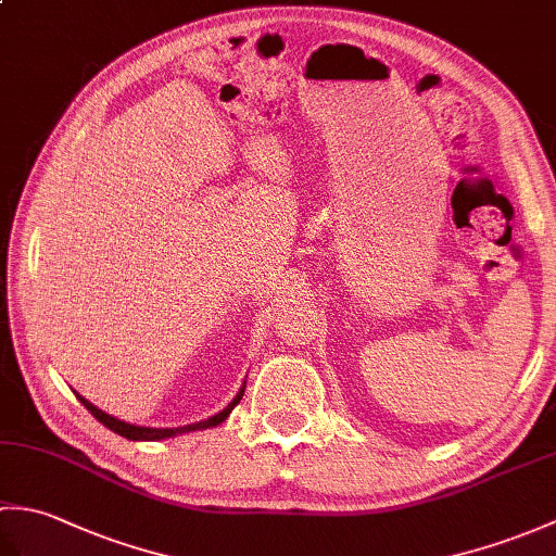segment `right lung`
Returning <instances> with one entry per match:
<instances>
[{
	"mask_svg": "<svg viewBox=\"0 0 556 556\" xmlns=\"http://www.w3.org/2000/svg\"><path fill=\"white\" fill-rule=\"evenodd\" d=\"M243 392H245V382H243V387L239 389V394L233 396V401H231V404H229L227 408H222L219 413H215V416H210L207 420H200V422H193V425H184V428H140V425L124 422V420H119V418L110 416V413L100 410L98 406H92L90 401L83 399L78 392H74V394H76V399L80 401V404L86 406V408L92 413V416H96V418L104 425V428H110L112 432L122 434V437H126V440H134V442H157V440H167V437H176V434H184V432L215 428V425H219V422H224V420L229 418V413L233 410V406L239 404V401L243 399Z\"/></svg>",
	"mask_w": 556,
	"mask_h": 556,
	"instance_id": "1",
	"label": "right lung"
}]
</instances>
